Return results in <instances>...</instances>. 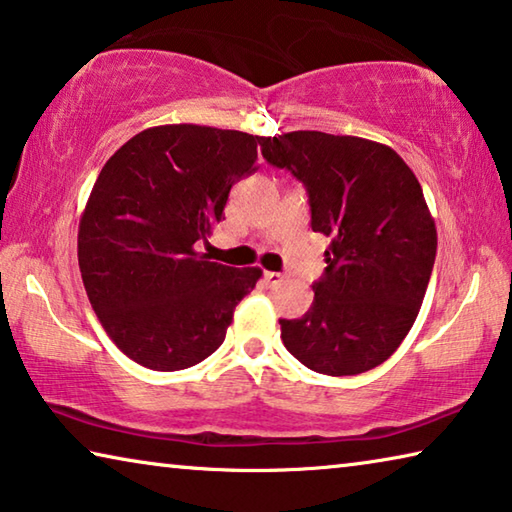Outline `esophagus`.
I'll list each match as a JSON object with an SVG mask.
<instances>
[{
  "label": "esophagus",
  "mask_w": 512,
  "mask_h": 512,
  "mask_svg": "<svg viewBox=\"0 0 512 512\" xmlns=\"http://www.w3.org/2000/svg\"><path fill=\"white\" fill-rule=\"evenodd\" d=\"M263 279H265V283L270 288H279L281 283H283V274H279V272H265Z\"/></svg>",
  "instance_id": "obj_1"
}]
</instances>
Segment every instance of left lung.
I'll return each instance as SVG.
<instances>
[{"instance_id": "1", "label": "left lung", "mask_w": 512, "mask_h": 512, "mask_svg": "<svg viewBox=\"0 0 512 512\" xmlns=\"http://www.w3.org/2000/svg\"><path fill=\"white\" fill-rule=\"evenodd\" d=\"M265 161L304 183L313 231L331 238L315 299L279 320L308 370H374L406 338L429 286L438 233L413 170L395 149L358 136L290 131L261 140Z\"/></svg>"}]
</instances>
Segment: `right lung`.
Listing matches in <instances>:
<instances>
[{
    "label": "right lung",
    "mask_w": 512,
    "mask_h": 512,
    "mask_svg": "<svg viewBox=\"0 0 512 512\" xmlns=\"http://www.w3.org/2000/svg\"><path fill=\"white\" fill-rule=\"evenodd\" d=\"M261 136L163 124L108 158L79 222V270L117 349L156 372L222 345L261 267L206 261L195 245L224 220L229 190L258 170Z\"/></svg>",
    "instance_id": "right-lung-1"
}]
</instances>
